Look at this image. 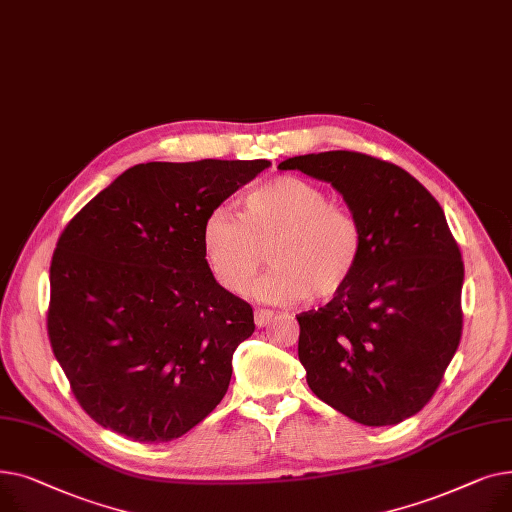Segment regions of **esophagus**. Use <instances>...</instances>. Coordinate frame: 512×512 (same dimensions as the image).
Returning <instances> with one entry per match:
<instances>
[{
    "label": "esophagus",
    "mask_w": 512,
    "mask_h": 512,
    "mask_svg": "<svg viewBox=\"0 0 512 512\" xmlns=\"http://www.w3.org/2000/svg\"><path fill=\"white\" fill-rule=\"evenodd\" d=\"M272 319H274V311H270V309H257L255 311V324H257V328L270 326Z\"/></svg>",
    "instance_id": "1"
}]
</instances>
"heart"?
<instances>
[{"label":"heart","mask_w":512,"mask_h":512,"mask_svg":"<svg viewBox=\"0 0 512 512\" xmlns=\"http://www.w3.org/2000/svg\"><path fill=\"white\" fill-rule=\"evenodd\" d=\"M201 247L213 278L228 292H245L270 251L274 270L253 284L255 299L290 305L328 301L357 274L365 234L357 215L332 203L324 188L278 176L245 195L242 218L215 207L203 222Z\"/></svg>","instance_id":"obj_1"}]
</instances>
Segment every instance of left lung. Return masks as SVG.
<instances>
[{"mask_svg":"<svg viewBox=\"0 0 512 512\" xmlns=\"http://www.w3.org/2000/svg\"><path fill=\"white\" fill-rule=\"evenodd\" d=\"M280 170L330 182L365 234L357 274L297 315L307 384L363 425H396L438 390L461 342L465 267L440 203L409 172L355 151L288 157Z\"/></svg>","mask_w":512,"mask_h":512,"instance_id":"1","label":"left lung"}]
</instances>
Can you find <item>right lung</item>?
Segmentation results:
<instances>
[{"mask_svg": "<svg viewBox=\"0 0 512 512\" xmlns=\"http://www.w3.org/2000/svg\"><path fill=\"white\" fill-rule=\"evenodd\" d=\"M267 159L149 161L120 174L64 228L49 267L47 334L91 419L134 442H170L224 398L249 303L215 282L207 215Z\"/></svg>", "mask_w": 512, "mask_h": 512, "instance_id": "right-lung-1", "label": "right lung"}]
</instances>
